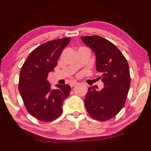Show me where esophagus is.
I'll return each instance as SVG.
<instances>
[{"instance_id": "esophagus-1", "label": "esophagus", "mask_w": 151, "mask_h": 151, "mask_svg": "<svg viewBox=\"0 0 151 151\" xmlns=\"http://www.w3.org/2000/svg\"><path fill=\"white\" fill-rule=\"evenodd\" d=\"M76 84H78V83H76V82H74V81H73V82L70 83V86L71 87V88H73V86H75Z\"/></svg>"}]
</instances>
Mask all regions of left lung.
<instances>
[{
  "mask_svg": "<svg viewBox=\"0 0 151 151\" xmlns=\"http://www.w3.org/2000/svg\"><path fill=\"white\" fill-rule=\"evenodd\" d=\"M96 56V69L104 83V88H88L85 98L86 108L92 117L107 121L116 116L124 105L130 88L131 77L128 62L114 44L102 37H81Z\"/></svg>",
  "mask_w": 151,
  "mask_h": 151,
  "instance_id": "1",
  "label": "left lung"
}]
</instances>
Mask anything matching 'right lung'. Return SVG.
Listing matches in <instances>:
<instances>
[{
  "label": "right lung",
  "instance_id": "right-lung-1",
  "mask_svg": "<svg viewBox=\"0 0 151 151\" xmlns=\"http://www.w3.org/2000/svg\"><path fill=\"white\" fill-rule=\"evenodd\" d=\"M70 41L67 37L39 46L30 53L21 68L19 94L28 112L40 121L50 122L59 117L63 102L70 94L68 85H56L57 88L51 90L47 79Z\"/></svg>",
  "mask_w": 151,
  "mask_h": 151
}]
</instances>
